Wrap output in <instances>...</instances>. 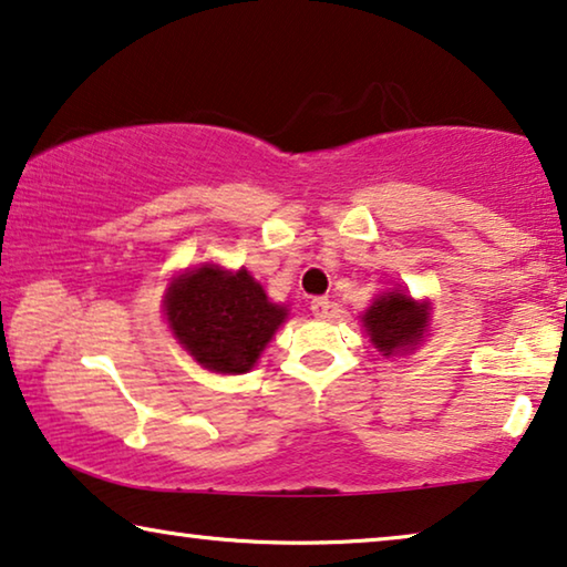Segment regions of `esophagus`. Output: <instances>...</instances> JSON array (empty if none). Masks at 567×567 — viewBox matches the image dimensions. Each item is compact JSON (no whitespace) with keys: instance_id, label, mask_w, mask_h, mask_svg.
<instances>
[{"instance_id":"obj_1","label":"esophagus","mask_w":567,"mask_h":567,"mask_svg":"<svg viewBox=\"0 0 567 567\" xmlns=\"http://www.w3.org/2000/svg\"><path fill=\"white\" fill-rule=\"evenodd\" d=\"M310 310H312V316H316V318H326L328 312H331V302H328V298H312Z\"/></svg>"}]
</instances>
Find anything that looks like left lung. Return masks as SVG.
I'll use <instances>...</instances> for the list:
<instances>
[{
  "label": "left lung",
  "instance_id": "left-lung-1",
  "mask_svg": "<svg viewBox=\"0 0 567 567\" xmlns=\"http://www.w3.org/2000/svg\"><path fill=\"white\" fill-rule=\"evenodd\" d=\"M361 323H364L374 349L390 359L396 353L412 351L422 341L430 323V306L415 302L402 290H392L371 302L361 316Z\"/></svg>",
  "mask_w": 567,
  "mask_h": 567
}]
</instances>
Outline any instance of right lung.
I'll use <instances>...</instances> for the list:
<instances>
[{"mask_svg": "<svg viewBox=\"0 0 567 567\" xmlns=\"http://www.w3.org/2000/svg\"><path fill=\"white\" fill-rule=\"evenodd\" d=\"M163 308L175 341L216 374L249 371L287 318V308L269 300L247 269L218 265L173 277Z\"/></svg>", "mask_w": 567, "mask_h": 567, "instance_id": "obj_1", "label": "right lung"}]
</instances>
